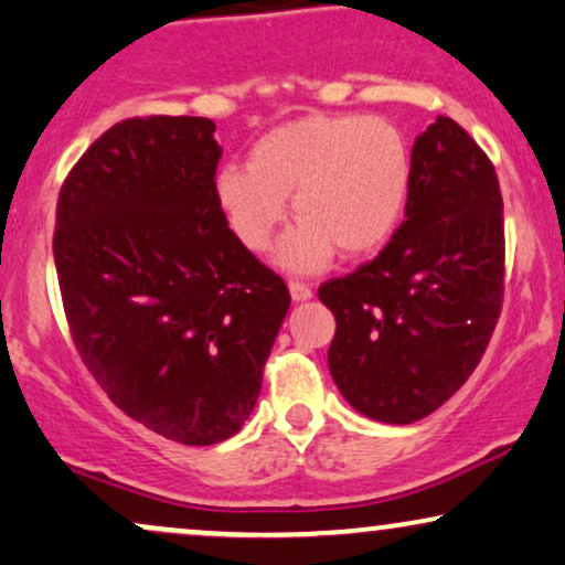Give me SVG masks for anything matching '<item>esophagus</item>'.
<instances>
[{
    "label": "esophagus",
    "instance_id": "obj_1",
    "mask_svg": "<svg viewBox=\"0 0 565 565\" xmlns=\"http://www.w3.org/2000/svg\"><path fill=\"white\" fill-rule=\"evenodd\" d=\"M288 290H290V298H294L296 303L298 301H309V298H311V288L306 282H301V280H290L288 282Z\"/></svg>",
    "mask_w": 565,
    "mask_h": 565
}]
</instances>
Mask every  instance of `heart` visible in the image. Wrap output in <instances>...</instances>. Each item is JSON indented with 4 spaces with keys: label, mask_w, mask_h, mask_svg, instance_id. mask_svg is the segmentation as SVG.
Segmentation results:
<instances>
[{
    "label": "heart",
    "mask_w": 565,
    "mask_h": 565,
    "mask_svg": "<svg viewBox=\"0 0 565 565\" xmlns=\"http://www.w3.org/2000/svg\"><path fill=\"white\" fill-rule=\"evenodd\" d=\"M414 159L403 130L385 117L311 115L269 130L254 143L248 167L217 175V204L243 248L262 254L288 217L282 267L322 269L340 248L366 256L387 243L406 212Z\"/></svg>",
    "instance_id": "b5f03b06"
}]
</instances>
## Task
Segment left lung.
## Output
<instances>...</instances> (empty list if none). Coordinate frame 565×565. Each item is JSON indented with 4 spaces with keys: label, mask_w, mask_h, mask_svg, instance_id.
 <instances>
[{
    "label": "left lung",
    "mask_w": 565,
    "mask_h": 565,
    "mask_svg": "<svg viewBox=\"0 0 565 565\" xmlns=\"http://www.w3.org/2000/svg\"><path fill=\"white\" fill-rule=\"evenodd\" d=\"M406 220L372 262L327 280L330 374L359 414L414 424L471 377L503 306L495 167L450 117L416 136Z\"/></svg>",
    "instance_id": "8db88e82"
}]
</instances>
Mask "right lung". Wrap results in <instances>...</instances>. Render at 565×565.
I'll use <instances>...</instances> for the list:
<instances>
[{
    "mask_svg": "<svg viewBox=\"0 0 565 565\" xmlns=\"http://www.w3.org/2000/svg\"><path fill=\"white\" fill-rule=\"evenodd\" d=\"M220 157L209 117H134L88 146L57 201L54 264L83 364L130 419L183 445L243 427L290 309L282 277L227 227Z\"/></svg>",
    "mask_w": 565,
    "mask_h": 565,
    "instance_id": "obj_1",
    "label": "right lung"
}]
</instances>
